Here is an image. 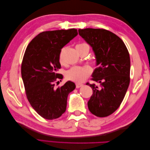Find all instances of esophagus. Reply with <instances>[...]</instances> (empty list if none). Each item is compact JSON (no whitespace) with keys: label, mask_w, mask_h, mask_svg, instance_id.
<instances>
[{"label":"esophagus","mask_w":150,"mask_h":150,"mask_svg":"<svg viewBox=\"0 0 150 150\" xmlns=\"http://www.w3.org/2000/svg\"><path fill=\"white\" fill-rule=\"evenodd\" d=\"M83 86V84H82V83H76V88H79L81 87H82Z\"/></svg>","instance_id":"esophagus-1"}]
</instances>
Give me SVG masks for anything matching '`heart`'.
<instances>
[{"label": "heart", "mask_w": 150, "mask_h": 150, "mask_svg": "<svg viewBox=\"0 0 150 150\" xmlns=\"http://www.w3.org/2000/svg\"><path fill=\"white\" fill-rule=\"evenodd\" d=\"M84 44H79L76 46H79ZM64 49H62L59 54V62L61 64L63 63V52ZM91 68L88 66H76L72 67L69 69H68L65 73V76L67 79H69L75 82H82L91 73Z\"/></svg>", "instance_id": "heart-1"}]
</instances>
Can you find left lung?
<instances>
[{
	"mask_svg": "<svg viewBox=\"0 0 150 150\" xmlns=\"http://www.w3.org/2000/svg\"><path fill=\"white\" fill-rule=\"evenodd\" d=\"M79 34L92 47L98 66L92 74L99 83L86 84L93 94L88 103L98 117L111 115L120 106L129 84L130 58L123 41L111 32L101 29H79Z\"/></svg>",
	"mask_w": 150,
	"mask_h": 150,
	"instance_id": "left-lung-1",
	"label": "left lung"
}]
</instances>
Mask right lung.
I'll return each instance as SVG.
<instances>
[{"mask_svg": "<svg viewBox=\"0 0 150 150\" xmlns=\"http://www.w3.org/2000/svg\"><path fill=\"white\" fill-rule=\"evenodd\" d=\"M77 35L75 29L42 32L25 51L21 74L26 96L34 110L46 120L58 118L66 111L68 95L76 88L70 81L57 88L54 83L63 78L57 73L61 49Z\"/></svg>", "mask_w": 150, "mask_h": 150, "instance_id": "add662e5", "label": "right lung"}]
</instances>
